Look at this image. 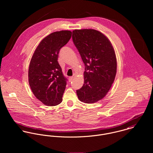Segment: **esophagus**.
<instances>
[{"label": "esophagus", "mask_w": 153, "mask_h": 153, "mask_svg": "<svg viewBox=\"0 0 153 153\" xmlns=\"http://www.w3.org/2000/svg\"><path fill=\"white\" fill-rule=\"evenodd\" d=\"M73 78H74L73 76H70V77H69V82H71V81H72Z\"/></svg>", "instance_id": "obj_1"}]
</instances>
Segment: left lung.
I'll list each match as a JSON object with an SVG mask.
<instances>
[{"mask_svg":"<svg viewBox=\"0 0 153 153\" xmlns=\"http://www.w3.org/2000/svg\"><path fill=\"white\" fill-rule=\"evenodd\" d=\"M72 41L85 65L84 83L76 90L78 99L93 104L102 99L113 84L117 59L112 44L102 33L91 29H75Z\"/></svg>","mask_w":153,"mask_h":153,"instance_id":"left-lung-1","label":"left lung"}]
</instances>
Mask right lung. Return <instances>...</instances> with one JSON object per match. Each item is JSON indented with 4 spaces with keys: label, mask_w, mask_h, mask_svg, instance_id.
I'll list each match as a JSON object with an SVG mask.
<instances>
[{
    "label": "right lung",
    "mask_w": 153,
    "mask_h": 153,
    "mask_svg": "<svg viewBox=\"0 0 153 153\" xmlns=\"http://www.w3.org/2000/svg\"><path fill=\"white\" fill-rule=\"evenodd\" d=\"M71 36L69 30L49 34L41 41L31 58L29 84L36 98L46 105L55 106L62 101L67 79L58 62V53Z\"/></svg>",
    "instance_id": "add662e5"
}]
</instances>
